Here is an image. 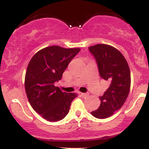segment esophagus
<instances>
[{
  "label": "esophagus",
  "instance_id": "obj_1",
  "mask_svg": "<svg viewBox=\"0 0 149 149\" xmlns=\"http://www.w3.org/2000/svg\"><path fill=\"white\" fill-rule=\"evenodd\" d=\"M81 96L83 98H86L87 97H88V93H81Z\"/></svg>",
  "mask_w": 149,
  "mask_h": 149
}]
</instances>
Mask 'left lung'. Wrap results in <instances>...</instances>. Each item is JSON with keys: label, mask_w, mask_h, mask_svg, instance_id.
<instances>
[{"label": "left lung", "mask_w": 149, "mask_h": 149, "mask_svg": "<svg viewBox=\"0 0 149 149\" xmlns=\"http://www.w3.org/2000/svg\"><path fill=\"white\" fill-rule=\"evenodd\" d=\"M97 61L100 75L109 83L102 97L100 107L91 115L99 119L110 117L126 101L130 88V72L123 54L114 47L98 44L88 47Z\"/></svg>", "instance_id": "1"}]
</instances>
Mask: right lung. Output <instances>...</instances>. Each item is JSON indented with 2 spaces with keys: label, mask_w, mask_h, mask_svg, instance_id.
<instances>
[{
  "label": "right lung",
  "mask_w": 149,
  "mask_h": 149,
  "mask_svg": "<svg viewBox=\"0 0 149 149\" xmlns=\"http://www.w3.org/2000/svg\"><path fill=\"white\" fill-rule=\"evenodd\" d=\"M80 48L47 47L31 58L25 75V91L31 107L49 122L61 120L68 115L76 93H66L55 86Z\"/></svg>",
  "instance_id": "obj_1"
}]
</instances>
